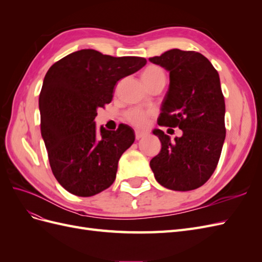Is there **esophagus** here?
Instances as JSON below:
<instances>
[{"label": "esophagus", "instance_id": "esophagus-1", "mask_svg": "<svg viewBox=\"0 0 262 262\" xmlns=\"http://www.w3.org/2000/svg\"><path fill=\"white\" fill-rule=\"evenodd\" d=\"M145 136H146L145 132H142V131H139V130L136 131V139H137V140H140V139H142V138H144Z\"/></svg>", "mask_w": 262, "mask_h": 262}]
</instances>
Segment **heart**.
I'll return each mask as SVG.
<instances>
[{
    "label": "heart",
    "mask_w": 262,
    "mask_h": 262,
    "mask_svg": "<svg viewBox=\"0 0 262 262\" xmlns=\"http://www.w3.org/2000/svg\"><path fill=\"white\" fill-rule=\"evenodd\" d=\"M141 78L145 86H148L156 81L165 80V73L162 68L157 66H148L146 67L143 72L141 74ZM126 120L134 124L139 128H143L147 123V119L149 117V113L142 109H131L126 113Z\"/></svg>",
    "instance_id": "1"
}]
</instances>
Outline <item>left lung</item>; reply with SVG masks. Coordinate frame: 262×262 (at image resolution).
<instances>
[{
  "label": "left lung",
  "mask_w": 262,
  "mask_h": 262,
  "mask_svg": "<svg viewBox=\"0 0 262 262\" xmlns=\"http://www.w3.org/2000/svg\"><path fill=\"white\" fill-rule=\"evenodd\" d=\"M148 60L169 72L158 124L182 131L173 141L160 129L153 131L162 148L149 166L165 188L196 189L215 170L225 140V101L219 73L195 51L171 49Z\"/></svg>",
  "instance_id": "left-lung-1"
}]
</instances>
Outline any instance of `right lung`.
<instances>
[{"mask_svg": "<svg viewBox=\"0 0 262 262\" xmlns=\"http://www.w3.org/2000/svg\"><path fill=\"white\" fill-rule=\"evenodd\" d=\"M146 64L140 57L75 51L48 70L39 95L40 129L51 170L70 193L92 196L114 184L119 158L136 139L131 126L96 130L97 109L109 104L121 78Z\"/></svg>", "mask_w": 262, "mask_h": 262, "instance_id": "1", "label": "right lung"}]
</instances>
